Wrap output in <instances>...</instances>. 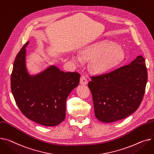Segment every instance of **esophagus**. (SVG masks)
Returning a JSON list of instances; mask_svg holds the SVG:
<instances>
[{
    "label": "esophagus",
    "instance_id": "34e87169",
    "mask_svg": "<svg viewBox=\"0 0 154 154\" xmlns=\"http://www.w3.org/2000/svg\"><path fill=\"white\" fill-rule=\"evenodd\" d=\"M80 84L81 85H87L88 84V80L84 75L81 76L80 79Z\"/></svg>",
    "mask_w": 154,
    "mask_h": 154
}]
</instances>
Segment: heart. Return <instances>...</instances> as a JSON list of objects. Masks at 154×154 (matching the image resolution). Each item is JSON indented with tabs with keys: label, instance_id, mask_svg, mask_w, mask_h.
<instances>
[{
	"label": "heart",
	"instance_id": "heart-1",
	"mask_svg": "<svg viewBox=\"0 0 154 154\" xmlns=\"http://www.w3.org/2000/svg\"><path fill=\"white\" fill-rule=\"evenodd\" d=\"M80 54H72V60L80 64L83 59L91 58L90 67L97 74L115 67L125 59L123 50L116 43L111 42H102L87 46L80 51Z\"/></svg>",
	"mask_w": 154,
	"mask_h": 154
}]
</instances>
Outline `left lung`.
<instances>
[{
	"instance_id": "1",
	"label": "left lung",
	"mask_w": 154,
	"mask_h": 154,
	"mask_svg": "<svg viewBox=\"0 0 154 154\" xmlns=\"http://www.w3.org/2000/svg\"><path fill=\"white\" fill-rule=\"evenodd\" d=\"M147 81V68L142 56L128 65L92 77L88 86L96 118L101 122H112L134 112L144 97Z\"/></svg>"
}]
</instances>
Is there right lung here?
I'll return each mask as SVG.
<instances>
[{"label":"right lung","mask_w":154,"mask_h":154,"mask_svg":"<svg viewBox=\"0 0 154 154\" xmlns=\"http://www.w3.org/2000/svg\"><path fill=\"white\" fill-rule=\"evenodd\" d=\"M28 42L15 59L11 90L18 107L28 119L46 126H54L66 118L67 97L79 84L77 72H64L51 65L31 74L26 63Z\"/></svg>","instance_id":"1"}]
</instances>
